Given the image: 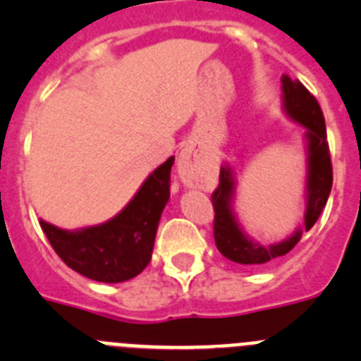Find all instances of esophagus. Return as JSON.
I'll return each mask as SVG.
<instances>
[{"label":"esophagus","instance_id":"esophagus-1","mask_svg":"<svg viewBox=\"0 0 361 361\" xmlns=\"http://www.w3.org/2000/svg\"><path fill=\"white\" fill-rule=\"evenodd\" d=\"M178 176L180 181L187 188H201L207 187L212 180V174L203 164L200 158L196 157V149L194 145H183L178 157Z\"/></svg>","mask_w":361,"mask_h":361}]
</instances>
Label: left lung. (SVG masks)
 Here are the masks:
<instances>
[{
  "mask_svg": "<svg viewBox=\"0 0 361 361\" xmlns=\"http://www.w3.org/2000/svg\"><path fill=\"white\" fill-rule=\"evenodd\" d=\"M282 111L291 122L304 128L306 144V188H304V223L282 241L261 245L246 233L233 210L237 178L230 164L221 165L219 185L212 194L214 204V239L216 246L228 261L237 264H264L271 259L286 255L300 241L302 233L307 232L322 214L333 185L329 145H327L326 120L317 99L298 80L282 75Z\"/></svg>",
  "mask_w": 361,
  "mask_h": 361,
  "instance_id": "obj_1",
  "label": "left lung"
}]
</instances>
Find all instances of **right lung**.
Here are the masks:
<instances>
[{"instance_id":"1","label":"right lung","mask_w":361,"mask_h":361,"mask_svg":"<svg viewBox=\"0 0 361 361\" xmlns=\"http://www.w3.org/2000/svg\"><path fill=\"white\" fill-rule=\"evenodd\" d=\"M174 157L145 178L124 209L100 225L64 230L39 219L55 253L77 274L97 282H124L151 261L161 212L171 192Z\"/></svg>"}]
</instances>
